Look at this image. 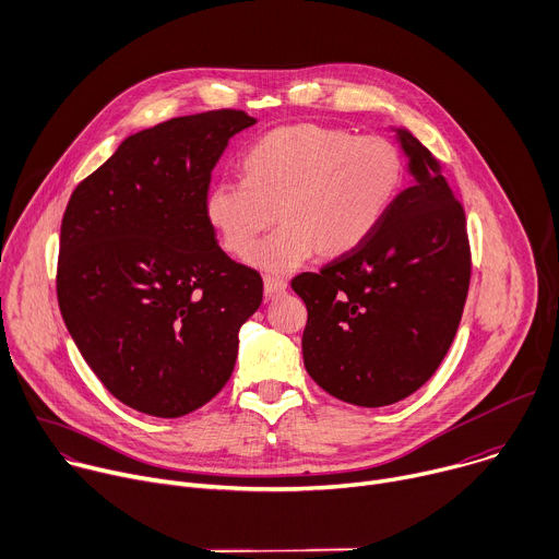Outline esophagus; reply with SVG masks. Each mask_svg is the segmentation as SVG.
I'll list each match as a JSON object with an SVG mask.
<instances>
[{"label":"esophagus","mask_w":559,"mask_h":559,"mask_svg":"<svg viewBox=\"0 0 559 559\" xmlns=\"http://www.w3.org/2000/svg\"><path fill=\"white\" fill-rule=\"evenodd\" d=\"M286 288H288L286 280H282V277H273V275H266V277H264V293H266V297L282 295Z\"/></svg>","instance_id":"34e87169"}]
</instances>
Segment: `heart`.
Masks as SVG:
<instances>
[{"instance_id":"b5f03b06","label":"heart","mask_w":559,"mask_h":559,"mask_svg":"<svg viewBox=\"0 0 559 559\" xmlns=\"http://www.w3.org/2000/svg\"><path fill=\"white\" fill-rule=\"evenodd\" d=\"M242 171L209 187L204 217L222 247L247 258L277 210L283 225L249 262L286 275L319 251L342 255L366 242L399 193L403 160L383 136L301 123L255 141Z\"/></svg>"}]
</instances>
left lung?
I'll use <instances>...</instances> for the list:
<instances>
[{"mask_svg": "<svg viewBox=\"0 0 559 559\" xmlns=\"http://www.w3.org/2000/svg\"><path fill=\"white\" fill-rule=\"evenodd\" d=\"M412 185L374 234L293 290L308 308L306 372L340 401L392 405L416 392L448 355L469 288L465 211L440 163L394 128Z\"/></svg>", "mask_w": 559, "mask_h": 559, "instance_id": "obj_1", "label": "left lung"}]
</instances>
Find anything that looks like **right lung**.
Segmentation results:
<instances>
[{"instance_id":"obj_1","label":"right lung","mask_w":559,"mask_h":559,"mask_svg":"<svg viewBox=\"0 0 559 559\" xmlns=\"http://www.w3.org/2000/svg\"><path fill=\"white\" fill-rule=\"evenodd\" d=\"M255 123L215 109L141 130L68 202L59 308L92 372L136 412L185 416L236 368L264 284L217 247L204 195L229 141Z\"/></svg>"}]
</instances>
